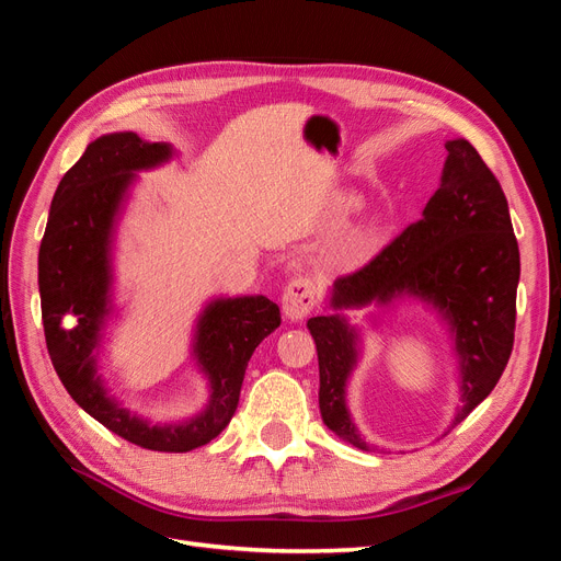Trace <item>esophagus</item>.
<instances>
[{"mask_svg":"<svg viewBox=\"0 0 561 561\" xmlns=\"http://www.w3.org/2000/svg\"><path fill=\"white\" fill-rule=\"evenodd\" d=\"M316 285L309 276H295L283 293V313L290 320H301L316 307Z\"/></svg>","mask_w":561,"mask_h":561,"instance_id":"esophagus-1","label":"esophagus"}]
</instances>
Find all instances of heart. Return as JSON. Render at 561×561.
Masks as SVG:
<instances>
[{"mask_svg":"<svg viewBox=\"0 0 561 561\" xmlns=\"http://www.w3.org/2000/svg\"><path fill=\"white\" fill-rule=\"evenodd\" d=\"M351 206H353V203H351ZM375 243H377V227L367 222L355 231H351L346 239L334 248L332 260L336 264H342V266H355L367 257L371 248H375Z\"/></svg>","mask_w":561,"mask_h":561,"instance_id":"heart-1","label":"heart"}]
</instances>
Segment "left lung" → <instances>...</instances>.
Wrapping results in <instances>:
<instances>
[{
    "mask_svg": "<svg viewBox=\"0 0 561 561\" xmlns=\"http://www.w3.org/2000/svg\"><path fill=\"white\" fill-rule=\"evenodd\" d=\"M437 192L419 222L407 227L375 260L336 278L330 307L307 328L316 342L325 426L353 447L369 451L346 407V383L358 365L360 334L342 309L396 307L426 301L449 325L461 369V423L499 383L515 342L519 248L499 180L468 140H447Z\"/></svg>",
    "mask_w": 561,
    "mask_h": 561,
    "instance_id": "8db88e82",
    "label": "left lung"
}]
</instances>
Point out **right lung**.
<instances>
[{
	"label": "right lung",
	"instance_id": "add662e5",
	"mask_svg": "<svg viewBox=\"0 0 561 561\" xmlns=\"http://www.w3.org/2000/svg\"><path fill=\"white\" fill-rule=\"evenodd\" d=\"M173 157L165 142L110 133L91 142L65 173L50 201L39 248V295L46 348L72 400L105 428L151 451H192L227 428L248 360L280 325L271 299L217 297L196 320L194 358L208 377L210 400L201 414L180 423H149L118 404L98 375V353L112 316V243L135 173ZM72 317L70 327L64 320Z\"/></svg>",
	"mask_w": 561,
	"mask_h": 561
}]
</instances>
